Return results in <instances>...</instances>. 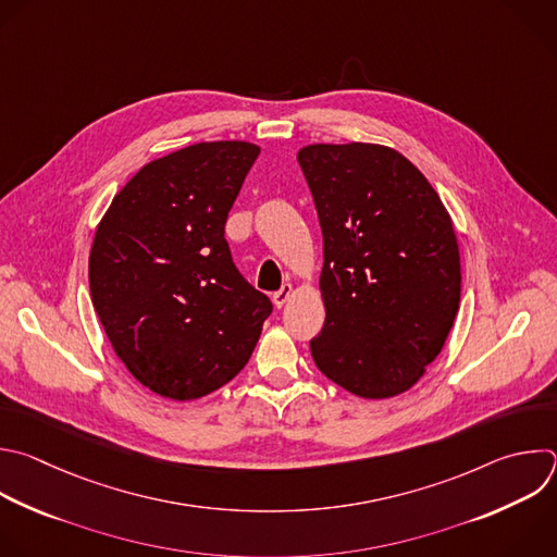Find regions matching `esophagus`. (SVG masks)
Returning a JSON list of instances; mask_svg holds the SVG:
<instances>
[{"label":"esophagus","instance_id":"obj_1","mask_svg":"<svg viewBox=\"0 0 557 557\" xmlns=\"http://www.w3.org/2000/svg\"><path fill=\"white\" fill-rule=\"evenodd\" d=\"M290 295H293V286H290V284H284L277 293H273V304H275L277 308H282V306L290 299Z\"/></svg>","mask_w":557,"mask_h":557}]
</instances>
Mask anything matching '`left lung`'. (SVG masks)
<instances>
[{
	"label": "left lung",
	"mask_w": 557,
	"mask_h": 557,
	"mask_svg": "<svg viewBox=\"0 0 557 557\" xmlns=\"http://www.w3.org/2000/svg\"><path fill=\"white\" fill-rule=\"evenodd\" d=\"M297 161L323 234L319 372L360 398L413 387L459 310L453 221L426 176L379 144H312Z\"/></svg>",
	"instance_id": "8db88e82"
}]
</instances>
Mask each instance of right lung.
Listing matches in <instances>:
<instances>
[{
  "mask_svg": "<svg viewBox=\"0 0 557 557\" xmlns=\"http://www.w3.org/2000/svg\"><path fill=\"white\" fill-rule=\"evenodd\" d=\"M258 154L249 141H201L154 159L96 230L94 308L128 372L163 398L195 400L227 385L273 312L225 240Z\"/></svg>",
  "mask_w": 557,
  "mask_h": 557,
  "instance_id": "1",
  "label": "right lung"
}]
</instances>
